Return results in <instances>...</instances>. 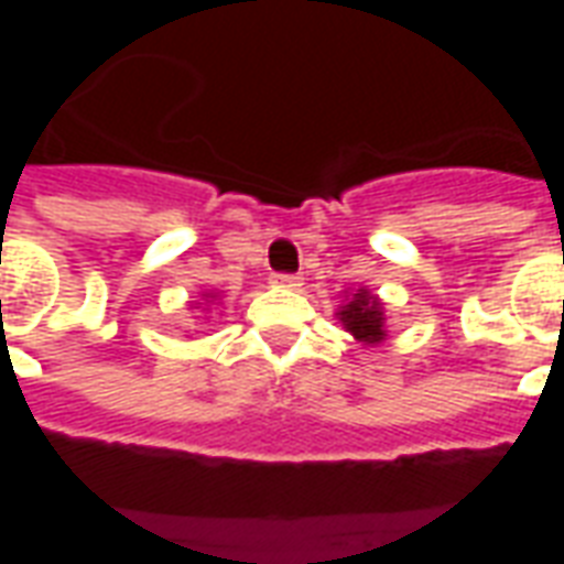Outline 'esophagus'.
<instances>
[{
  "label": "esophagus",
  "mask_w": 564,
  "mask_h": 564,
  "mask_svg": "<svg viewBox=\"0 0 564 564\" xmlns=\"http://www.w3.org/2000/svg\"><path fill=\"white\" fill-rule=\"evenodd\" d=\"M271 283H274V286H283V290H299V286H302V278H299V274H271Z\"/></svg>",
  "instance_id": "1"
}]
</instances>
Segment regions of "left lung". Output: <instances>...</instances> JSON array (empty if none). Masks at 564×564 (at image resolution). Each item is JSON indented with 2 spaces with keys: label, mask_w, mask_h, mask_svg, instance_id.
Listing matches in <instances>:
<instances>
[{
  "label": "left lung",
  "mask_w": 564,
  "mask_h": 564,
  "mask_svg": "<svg viewBox=\"0 0 564 564\" xmlns=\"http://www.w3.org/2000/svg\"><path fill=\"white\" fill-rule=\"evenodd\" d=\"M338 317H341V323L350 329V335H354L356 341H383V311H380L378 299L368 295L366 290H359V293L344 305V311Z\"/></svg>",
  "instance_id": "left-lung-1"
}]
</instances>
